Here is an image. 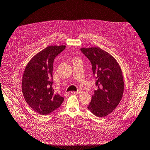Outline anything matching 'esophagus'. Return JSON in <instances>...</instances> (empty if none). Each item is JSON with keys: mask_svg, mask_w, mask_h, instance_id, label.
Wrapping results in <instances>:
<instances>
[{"mask_svg": "<svg viewBox=\"0 0 150 150\" xmlns=\"http://www.w3.org/2000/svg\"><path fill=\"white\" fill-rule=\"evenodd\" d=\"M82 93H83V91H81V90H78L77 91H74V92H73V93L78 94H80Z\"/></svg>", "mask_w": 150, "mask_h": 150, "instance_id": "1", "label": "esophagus"}]
</instances>
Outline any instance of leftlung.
Here are the masks:
<instances>
[{
  "label": "left lung",
  "mask_w": 150,
  "mask_h": 150,
  "mask_svg": "<svg viewBox=\"0 0 150 150\" xmlns=\"http://www.w3.org/2000/svg\"><path fill=\"white\" fill-rule=\"evenodd\" d=\"M90 61L97 89L88 109L97 117L111 113L120 102L124 91L121 69L115 58L99 47L81 48Z\"/></svg>",
  "instance_id": "left-lung-1"
}]
</instances>
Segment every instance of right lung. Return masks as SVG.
Here are the masks:
<instances>
[{
	"label": "right lung",
	"mask_w": 150,
	"mask_h": 150,
	"mask_svg": "<svg viewBox=\"0 0 150 150\" xmlns=\"http://www.w3.org/2000/svg\"><path fill=\"white\" fill-rule=\"evenodd\" d=\"M66 46H49L32 58L25 67L22 91L25 102L37 113L47 115L59 108L64 98L52 87L53 62Z\"/></svg>",
	"instance_id": "add662e5"
}]
</instances>
